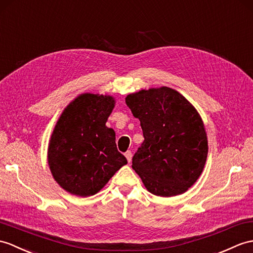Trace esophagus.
<instances>
[{"label": "esophagus", "mask_w": 253, "mask_h": 253, "mask_svg": "<svg viewBox=\"0 0 253 253\" xmlns=\"http://www.w3.org/2000/svg\"><path fill=\"white\" fill-rule=\"evenodd\" d=\"M125 156H126V158H127L128 163H130V162H131V158H132V154H131V152H130V151H127L126 153H125Z\"/></svg>", "instance_id": "obj_1"}]
</instances>
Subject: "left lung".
Wrapping results in <instances>:
<instances>
[{"label":"left lung","instance_id":"left-lung-1","mask_svg":"<svg viewBox=\"0 0 253 253\" xmlns=\"http://www.w3.org/2000/svg\"><path fill=\"white\" fill-rule=\"evenodd\" d=\"M125 100L143 131L132 169L146 190L163 197L186 192L207 160L208 140L201 115L181 93L165 86L130 93Z\"/></svg>","mask_w":253,"mask_h":253}]
</instances>
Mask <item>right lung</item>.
I'll return each instance as SVG.
<instances>
[{
  "instance_id": "1",
  "label": "right lung",
  "mask_w": 253,
  "mask_h": 253,
  "mask_svg": "<svg viewBox=\"0 0 253 253\" xmlns=\"http://www.w3.org/2000/svg\"><path fill=\"white\" fill-rule=\"evenodd\" d=\"M115 100L83 93L63 110L51 133L48 166L63 190L76 196L95 195L127 164L117 151L115 131L105 126Z\"/></svg>"
}]
</instances>
